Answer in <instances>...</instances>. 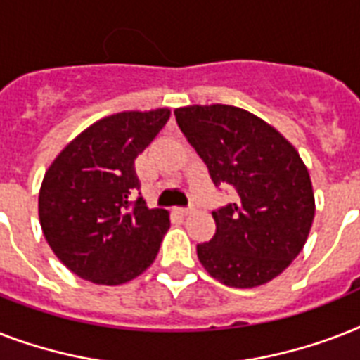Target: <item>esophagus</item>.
Masks as SVG:
<instances>
[{"label": "esophagus", "instance_id": "obj_1", "mask_svg": "<svg viewBox=\"0 0 360 360\" xmlns=\"http://www.w3.org/2000/svg\"><path fill=\"white\" fill-rule=\"evenodd\" d=\"M192 211H194V207H179V209H177V213L183 214V217H186V214H191Z\"/></svg>", "mask_w": 360, "mask_h": 360}]
</instances>
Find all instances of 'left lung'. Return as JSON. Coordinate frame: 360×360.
<instances>
[{
  "mask_svg": "<svg viewBox=\"0 0 360 360\" xmlns=\"http://www.w3.org/2000/svg\"><path fill=\"white\" fill-rule=\"evenodd\" d=\"M181 132L207 164L217 186L236 200L213 211L214 231L198 257L214 280L256 288L276 278L299 256L316 213L310 174L278 130L237 106L175 110Z\"/></svg>",
  "mask_w": 360,
  "mask_h": 360,
  "instance_id": "1",
  "label": "left lung"
}]
</instances>
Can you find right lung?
<instances>
[{
  "label": "right lung",
  "mask_w": 360,
  "mask_h": 360,
  "mask_svg": "<svg viewBox=\"0 0 360 360\" xmlns=\"http://www.w3.org/2000/svg\"><path fill=\"white\" fill-rule=\"evenodd\" d=\"M168 120V108L103 117L46 169L39 192L42 233L76 276L120 285L155 262L169 214L149 209L141 196L134 200V160Z\"/></svg>",
  "instance_id": "1"
}]
</instances>
